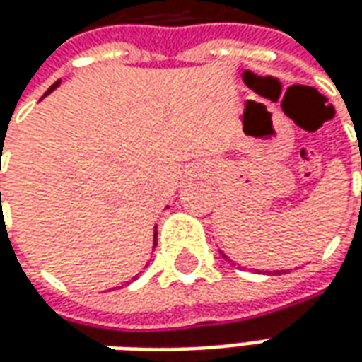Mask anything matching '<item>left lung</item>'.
Listing matches in <instances>:
<instances>
[{
    "instance_id": "8db88e82",
    "label": "left lung",
    "mask_w": 362,
    "mask_h": 362,
    "mask_svg": "<svg viewBox=\"0 0 362 362\" xmlns=\"http://www.w3.org/2000/svg\"><path fill=\"white\" fill-rule=\"evenodd\" d=\"M224 256V255H222ZM224 258H228V256H224ZM274 272H276V274H279V272H281V270H274Z\"/></svg>"
}]
</instances>
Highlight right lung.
<instances>
[{
    "label": "right lung",
    "mask_w": 362,
    "mask_h": 362,
    "mask_svg": "<svg viewBox=\"0 0 362 362\" xmlns=\"http://www.w3.org/2000/svg\"><path fill=\"white\" fill-rule=\"evenodd\" d=\"M57 86H59V80H57L56 83H54V86H52V88H49V90H47V92H45V95H47V94H52V92H54V90H56ZM0 196H1V194H0ZM156 244H158V232H156V226H154V246H156Z\"/></svg>",
    "instance_id": "right-lung-1"
}]
</instances>
